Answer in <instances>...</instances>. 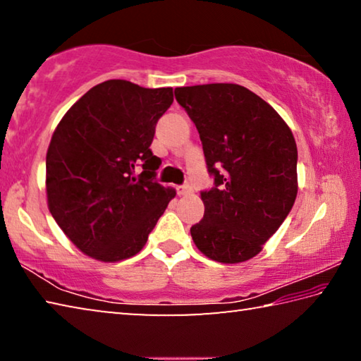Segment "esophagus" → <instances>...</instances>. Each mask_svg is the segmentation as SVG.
Wrapping results in <instances>:
<instances>
[{"label": "esophagus", "mask_w": 361, "mask_h": 361, "mask_svg": "<svg viewBox=\"0 0 361 361\" xmlns=\"http://www.w3.org/2000/svg\"><path fill=\"white\" fill-rule=\"evenodd\" d=\"M176 191H178L180 195H191L192 194V188L185 185V186H180L178 189H176Z\"/></svg>", "instance_id": "1"}]
</instances>
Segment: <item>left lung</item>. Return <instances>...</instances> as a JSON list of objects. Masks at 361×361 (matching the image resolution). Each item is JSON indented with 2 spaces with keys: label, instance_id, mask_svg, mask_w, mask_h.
Listing matches in <instances>:
<instances>
[{
  "label": "left lung",
  "instance_id": "1",
  "mask_svg": "<svg viewBox=\"0 0 361 361\" xmlns=\"http://www.w3.org/2000/svg\"><path fill=\"white\" fill-rule=\"evenodd\" d=\"M202 142L215 188L204 191L195 247L223 264L252 259L288 216L298 194V148L288 124L239 84L176 87Z\"/></svg>",
  "mask_w": 361,
  "mask_h": 361
}]
</instances>
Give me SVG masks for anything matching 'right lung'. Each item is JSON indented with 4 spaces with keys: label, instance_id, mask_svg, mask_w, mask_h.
Masks as SVG:
<instances>
[{
    "label": "right lung",
    "instance_id": "obj_1",
    "mask_svg": "<svg viewBox=\"0 0 361 361\" xmlns=\"http://www.w3.org/2000/svg\"><path fill=\"white\" fill-rule=\"evenodd\" d=\"M173 89L109 79L87 90L59 122L46 154L51 215L92 259L118 262L142 252L176 191L152 181L161 159L149 146ZM142 163L144 172L133 176Z\"/></svg>",
    "mask_w": 361,
    "mask_h": 361
}]
</instances>
